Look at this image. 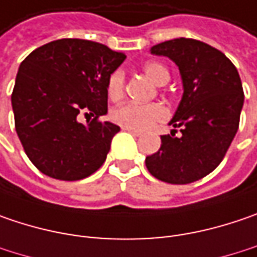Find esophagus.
Here are the masks:
<instances>
[{
    "label": "esophagus",
    "instance_id": "1",
    "mask_svg": "<svg viewBox=\"0 0 257 257\" xmlns=\"http://www.w3.org/2000/svg\"><path fill=\"white\" fill-rule=\"evenodd\" d=\"M123 131H128V132H131V134H132V135H135V137H140V135H143V132H141V131H137V129L123 128Z\"/></svg>",
    "mask_w": 257,
    "mask_h": 257
}]
</instances>
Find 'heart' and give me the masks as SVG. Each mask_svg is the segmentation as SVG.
<instances>
[{
    "instance_id": "heart-1",
    "label": "heart",
    "mask_w": 257,
    "mask_h": 257,
    "mask_svg": "<svg viewBox=\"0 0 257 257\" xmlns=\"http://www.w3.org/2000/svg\"><path fill=\"white\" fill-rule=\"evenodd\" d=\"M144 74L157 85H163L170 80V72L160 62H147L143 67ZM123 72L114 71L107 81V94L112 100H117L123 94ZM167 116L166 109L159 103L140 104L129 101L120 104L112 110V119L123 128H132L137 131H145L154 123L164 120Z\"/></svg>"
}]
</instances>
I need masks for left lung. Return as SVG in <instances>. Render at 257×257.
Returning a JSON list of instances; mask_svg holds the SVG:
<instances>
[{
	"label": "left lung",
	"instance_id": "8db88e82",
	"mask_svg": "<svg viewBox=\"0 0 257 257\" xmlns=\"http://www.w3.org/2000/svg\"><path fill=\"white\" fill-rule=\"evenodd\" d=\"M150 52L177 65L183 96L169 122L172 135H161L159 151L145 159L147 169L167 183L196 182L222 161L237 134L244 103L240 75L224 53L201 40L173 39Z\"/></svg>",
	"mask_w": 257,
	"mask_h": 257
}]
</instances>
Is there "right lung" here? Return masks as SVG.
Listing matches in <instances>:
<instances>
[{"label": "right lung", "instance_id": "1", "mask_svg": "<svg viewBox=\"0 0 257 257\" xmlns=\"http://www.w3.org/2000/svg\"><path fill=\"white\" fill-rule=\"evenodd\" d=\"M126 55L83 39H59L30 53L11 96L16 131L30 161L58 180H81L106 161L113 137L107 81ZM80 113L95 116L84 125Z\"/></svg>", "mask_w": 257, "mask_h": 257}]
</instances>
